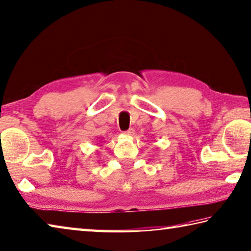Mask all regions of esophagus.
Instances as JSON below:
<instances>
[{
  "instance_id": "obj_1",
  "label": "esophagus",
  "mask_w": 251,
  "mask_h": 251,
  "mask_svg": "<svg viewBox=\"0 0 251 251\" xmlns=\"http://www.w3.org/2000/svg\"><path fill=\"white\" fill-rule=\"evenodd\" d=\"M134 133H135V130L133 129V128H129L128 130H126V131H124V134L125 135H134Z\"/></svg>"
}]
</instances>
